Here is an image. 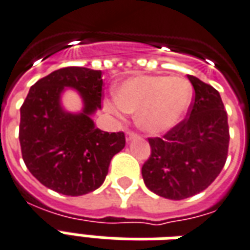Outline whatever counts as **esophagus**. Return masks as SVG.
<instances>
[{
    "mask_svg": "<svg viewBox=\"0 0 250 250\" xmlns=\"http://www.w3.org/2000/svg\"><path fill=\"white\" fill-rule=\"evenodd\" d=\"M138 137V134L134 132H126V141H132L134 140V138H137Z\"/></svg>",
    "mask_w": 250,
    "mask_h": 250,
    "instance_id": "34e87169",
    "label": "esophagus"
}]
</instances>
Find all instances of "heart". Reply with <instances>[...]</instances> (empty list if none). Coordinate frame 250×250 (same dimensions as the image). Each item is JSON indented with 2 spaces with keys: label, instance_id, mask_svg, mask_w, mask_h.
Returning a JSON list of instances; mask_svg holds the SVG:
<instances>
[{
  "label": "heart",
  "instance_id": "obj_1",
  "mask_svg": "<svg viewBox=\"0 0 250 250\" xmlns=\"http://www.w3.org/2000/svg\"><path fill=\"white\" fill-rule=\"evenodd\" d=\"M192 100V87L185 79L136 76L114 91L105 109L114 116L137 113V125L150 134H162L181 123Z\"/></svg>",
  "mask_w": 250,
  "mask_h": 250
}]
</instances>
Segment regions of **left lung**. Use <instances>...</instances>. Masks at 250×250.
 Listing matches in <instances>:
<instances>
[{"instance_id": "1", "label": "left lung", "mask_w": 250, "mask_h": 250, "mask_svg": "<svg viewBox=\"0 0 250 250\" xmlns=\"http://www.w3.org/2000/svg\"><path fill=\"white\" fill-rule=\"evenodd\" d=\"M187 78L195 89L188 117L161 138H149L151 154L142 166L146 187L171 200L207 188L224 167L229 145L220 93L195 76Z\"/></svg>"}]
</instances>
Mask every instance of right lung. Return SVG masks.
I'll list each match as a JSON object with an SVG mask.
<instances>
[{
  "instance_id": "obj_1",
  "label": "right lung",
  "mask_w": 250,
  "mask_h": 250,
  "mask_svg": "<svg viewBox=\"0 0 250 250\" xmlns=\"http://www.w3.org/2000/svg\"><path fill=\"white\" fill-rule=\"evenodd\" d=\"M65 87L82 96L83 109L61 105ZM101 71L84 67L56 69L30 88L21 106L20 144L26 167L43 186L68 196L100 187L114 154L125 146L123 132H103L91 118L101 109Z\"/></svg>"
}]
</instances>
